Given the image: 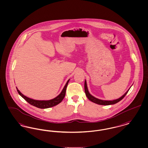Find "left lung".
<instances>
[{
	"label": "left lung",
	"mask_w": 148,
	"mask_h": 148,
	"mask_svg": "<svg viewBox=\"0 0 148 148\" xmlns=\"http://www.w3.org/2000/svg\"><path fill=\"white\" fill-rule=\"evenodd\" d=\"M130 86V89H128L125 93L124 94V95H122L121 97H120L119 98H118L116 100H100L99 99L97 98H96L94 96H93L92 95H91L89 92V90H88V86H87V83H86V80H85V84H84V89H85V95L87 96L88 99H89V100L92 101V102L95 103L96 104L98 105H114L116 103H117L118 102H119L121 100H122L124 98V96L127 95V94L128 93V91L130 90V89L131 88Z\"/></svg>",
	"instance_id": "left-lung-1"
}]
</instances>
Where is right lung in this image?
Here are the masks:
<instances>
[{"instance_id": "right-lung-1", "label": "right lung", "mask_w": 148, "mask_h": 148, "mask_svg": "<svg viewBox=\"0 0 148 148\" xmlns=\"http://www.w3.org/2000/svg\"><path fill=\"white\" fill-rule=\"evenodd\" d=\"M69 80H70V79L67 81V82L65 84L64 87L63 88L62 91H61V92L59 94V95L53 99L49 100H37L31 99V98L26 96L25 95H23L19 91L18 88L17 87H16V90L18 91V94L20 95L28 103H29L30 105H31L34 106L38 107L39 108H50V107L57 105L63 100V99L65 97L66 89V87H67V85L68 84Z\"/></svg>"}]
</instances>
